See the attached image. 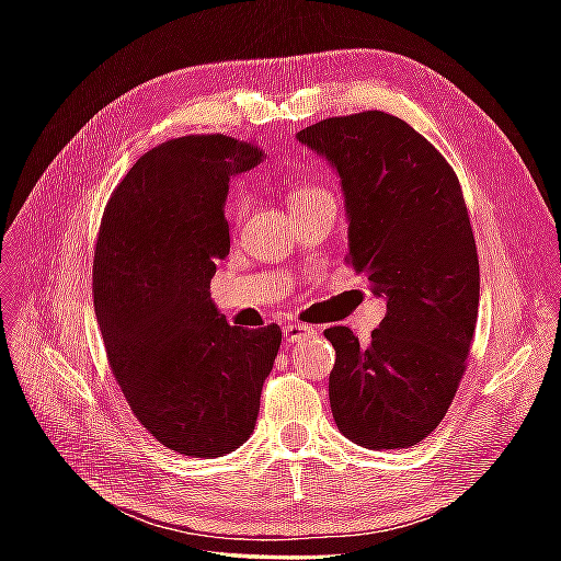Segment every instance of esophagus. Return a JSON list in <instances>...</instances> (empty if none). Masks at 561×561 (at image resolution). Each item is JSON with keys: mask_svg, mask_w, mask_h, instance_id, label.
<instances>
[{"mask_svg": "<svg viewBox=\"0 0 561 561\" xmlns=\"http://www.w3.org/2000/svg\"><path fill=\"white\" fill-rule=\"evenodd\" d=\"M313 335H316V328H311V325H304V323L284 325V337H287L289 344L308 340V337H313Z\"/></svg>", "mask_w": 561, "mask_h": 561, "instance_id": "1", "label": "esophagus"}]
</instances>
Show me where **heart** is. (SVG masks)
I'll list each match as a JSON object with an SVG mask.
<instances>
[{
    "label": "heart",
    "mask_w": 561,
    "mask_h": 561,
    "mask_svg": "<svg viewBox=\"0 0 561 561\" xmlns=\"http://www.w3.org/2000/svg\"><path fill=\"white\" fill-rule=\"evenodd\" d=\"M320 195H330V193H328V190H323V187H318V185H299V187L294 190V195H291V207L294 205H301V202H306V199L320 197ZM243 209H245V199H238L236 205L231 207V214L238 219L243 214Z\"/></svg>",
    "instance_id": "heart-1"
}]
</instances>
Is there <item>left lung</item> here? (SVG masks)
Listing matches in <instances>:
<instances>
[{
  "instance_id": "1",
  "label": "left lung",
  "mask_w": 561,
  "mask_h": 561,
  "mask_svg": "<svg viewBox=\"0 0 561 561\" xmlns=\"http://www.w3.org/2000/svg\"><path fill=\"white\" fill-rule=\"evenodd\" d=\"M296 139L337 171L347 262L388 308L368 344L325 330L337 354L332 416L364 448H410L446 416L478 323L480 262L460 183L420 133L380 111L328 117Z\"/></svg>"
}]
</instances>
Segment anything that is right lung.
<instances>
[{"mask_svg":"<svg viewBox=\"0 0 561 561\" xmlns=\"http://www.w3.org/2000/svg\"><path fill=\"white\" fill-rule=\"evenodd\" d=\"M262 151L226 135L153 147L103 211L93 308L113 374L137 420L175 453L219 458L250 438L282 330L229 325L211 301L229 255L231 178Z\"/></svg>","mask_w":561,"mask_h":561,"instance_id":"right-lung-1","label":"right lung"}]
</instances>
